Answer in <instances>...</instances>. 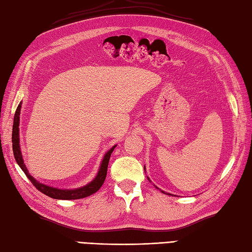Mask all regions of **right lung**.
<instances>
[{"label": "right lung", "mask_w": 252, "mask_h": 252, "mask_svg": "<svg viewBox=\"0 0 252 252\" xmlns=\"http://www.w3.org/2000/svg\"><path fill=\"white\" fill-rule=\"evenodd\" d=\"M20 108H21V103L18 105L17 109H16L15 112V117H14V125H13V134H12V142H13V152H14V156L16 159V162L19 164V167L21 170L24 171L25 174L27 175L31 183L35 186L36 189H39L41 192H43L44 195L55 198V199H63V200H71V199H81V198H85L88 196H91L94 192L97 191L101 185L104 184V181L106 179L107 175V168H108V163H109V159H110V155L114 152V149L116 146L109 149L108 153L105 155V157L101 161L100 168L96 178L91 182L90 184L85 185L81 189H54V187H50L47 185H44L42 183H39V182L35 181L32 176L29 174L28 170H27L26 165L24 163L23 156H21L20 153V146H19V115H20Z\"/></svg>", "instance_id": "add662e5"}]
</instances>
